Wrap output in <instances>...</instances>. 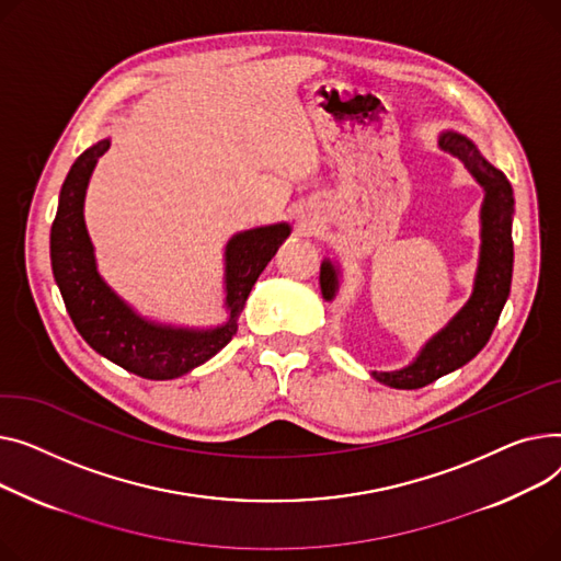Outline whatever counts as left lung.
Returning a JSON list of instances; mask_svg holds the SVG:
<instances>
[{
  "label": "left lung",
  "instance_id": "left-lung-1",
  "mask_svg": "<svg viewBox=\"0 0 561 561\" xmlns=\"http://www.w3.org/2000/svg\"><path fill=\"white\" fill-rule=\"evenodd\" d=\"M439 147L462 160L471 176L484 187L478 274L467 306L419 351L412 365L399 371H371L378 382L393 389L425 387L473 359L489 342L493 328H496L512 285L514 196L510 181L501 170L484 160L476 145L465 136L446 130V134L439 136ZM319 283L323 299L333 301L340 287V270L331 260L321 262Z\"/></svg>",
  "mask_w": 561,
  "mask_h": 561
}]
</instances>
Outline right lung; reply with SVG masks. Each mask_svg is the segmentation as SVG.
<instances>
[{
  "mask_svg": "<svg viewBox=\"0 0 561 561\" xmlns=\"http://www.w3.org/2000/svg\"><path fill=\"white\" fill-rule=\"evenodd\" d=\"M111 147L99 140L72 164L58 196L51 224V270L81 337L122 369L149 378L172 380L204 365L238 333V317L262 270L289 236V224L244 230L228 240L224 260L226 323L217 328H176L140 317L106 285L96 272L94 247L85 230L83 202L96 160Z\"/></svg>",
  "mask_w": 561,
  "mask_h": 561,
  "instance_id": "right-lung-1",
  "label": "right lung"
}]
</instances>
